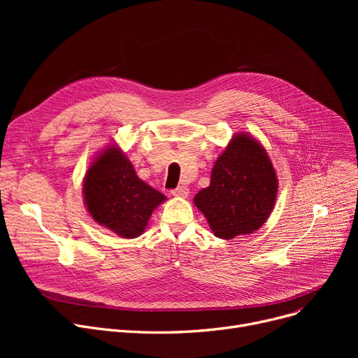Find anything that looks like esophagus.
<instances>
[{
    "label": "esophagus",
    "instance_id": "34e87169",
    "mask_svg": "<svg viewBox=\"0 0 358 358\" xmlns=\"http://www.w3.org/2000/svg\"><path fill=\"white\" fill-rule=\"evenodd\" d=\"M189 193H190L189 187H185V185H178L177 189L171 190V194L178 196V197H187V196H189Z\"/></svg>",
    "mask_w": 358,
    "mask_h": 358
}]
</instances>
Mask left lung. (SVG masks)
I'll return each instance as SVG.
<instances>
[{"label": "left lung", "instance_id": "obj_1", "mask_svg": "<svg viewBox=\"0 0 358 358\" xmlns=\"http://www.w3.org/2000/svg\"><path fill=\"white\" fill-rule=\"evenodd\" d=\"M275 196L277 177L266 149L241 134L215 162L210 185L196 194L194 204L217 238L232 239L259 229Z\"/></svg>", "mask_w": 358, "mask_h": 358}]
</instances>
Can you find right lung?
Returning <instances> with one entry per match:
<instances>
[{
    "label": "right lung",
    "instance_id": "obj_1",
    "mask_svg": "<svg viewBox=\"0 0 358 358\" xmlns=\"http://www.w3.org/2000/svg\"><path fill=\"white\" fill-rule=\"evenodd\" d=\"M84 196L92 219L122 238L139 236L154 209L166 199L139 180L134 165L113 146L90 166Z\"/></svg>",
    "mask_w": 358,
    "mask_h": 358
}]
</instances>
